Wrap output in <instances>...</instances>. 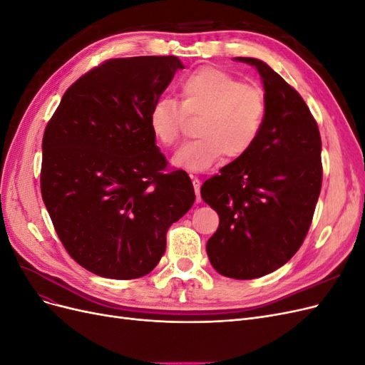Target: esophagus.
<instances>
[{
  "label": "esophagus",
  "mask_w": 365,
  "mask_h": 365,
  "mask_svg": "<svg viewBox=\"0 0 365 365\" xmlns=\"http://www.w3.org/2000/svg\"><path fill=\"white\" fill-rule=\"evenodd\" d=\"M192 182H193V189L196 195V202H201V181L197 178H193Z\"/></svg>",
  "instance_id": "obj_1"
}]
</instances>
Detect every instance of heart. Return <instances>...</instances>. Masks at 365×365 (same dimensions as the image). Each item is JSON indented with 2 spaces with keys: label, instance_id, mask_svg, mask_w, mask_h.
I'll return each mask as SVG.
<instances>
[{
  "label": "heart",
  "instance_id": "heart-1",
  "mask_svg": "<svg viewBox=\"0 0 365 365\" xmlns=\"http://www.w3.org/2000/svg\"><path fill=\"white\" fill-rule=\"evenodd\" d=\"M180 96L181 103L168 96L157 98L149 113L152 134L164 148L178 145L187 117L200 118L195 129L200 138L175 153V165L202 172L224 155L239 160L256 146L268 118V101L262 88L207 67L184 77Z\"/></svg>",
  "mask_w": 365,
  "mask_h": 365
}]
</instances>
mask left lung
Returning a JSON list of instances; mask_svg holds the SVG:
<instances>
[{
    "mask_svg": "<svg viewBox=\"0 0 365 365\" xmlns=\"http://www.w3.org/2000/svg\"><path fill=\"white\" fill-rule=\"evenodd\" d=\"M236 59L262 76L268 118L256 146L207 180L201 196L219 215L207 242L213 268L250 280L300 250L322 192V137L303 97L282 76L259 59Z\"/></svg>",
    "mask_w": 365,
    "mask_h": 365,
    "instance_id": "obj_1",
    "label": "left lung"
}]
</instances>
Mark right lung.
Masks as SVG:
<instances>
[{"mask_svg":"<svg viewBox=\"0 0 365 365\" xmlns=\"http://www.w3.org/2000/svg\"><path fill=\"white\" fill-rule=\"evenodd\" d=\"M182 68L176 56L108 59L65 91L43 130V204L67 252L101 277L149 274L195 202L189 175L169 169L149 125Z\"/></svg>","mask_w":365,"mask_h":365,"instance_id":"add662e5","label":"right lung"}]
</instances>
